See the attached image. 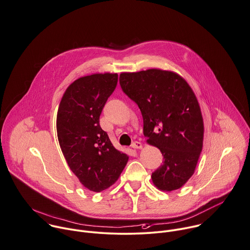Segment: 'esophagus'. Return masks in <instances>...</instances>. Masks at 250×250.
I'll return each instance as SVG.
<instances>
[{"mask_svg": "<svg viewBox=\"0 0 250 250\" xmlns=\"http://www.w3.org/2000/svg\"><path fill=\"white\" fill-rule=\"evenodd\" d=\"M131 147L133 148V149H142V143H140V142H138V141H135V142H133L132 144H131Z\"/></svg>", "mask_w": 250, "mask_h": 250, "instance_id": "34e87169", "label": "esophagus"}]
</instances>
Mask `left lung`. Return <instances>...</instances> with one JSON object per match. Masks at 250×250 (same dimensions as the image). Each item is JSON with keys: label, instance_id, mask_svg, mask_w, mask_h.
<instances>
[{"label": "left lung", "instance_id": "left-lung-1", "mask_svg": "<svg viewBox=\"0 0 250 250\" xmlns=\"http://www.w3.org/2000/svg\"><path fill=\"white\" fill-rule=\"evenodd\" d=\"M120 84L139 107L147 143L160 149L163 165L152 173L161 191L181 188L195 172L204 143L200 104L184 78L172 71L123 72Z\"/></svg>", "mask_w": 250, "mask_h": 250}]
</instances>
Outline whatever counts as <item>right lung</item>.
I'll use <instances>...</instances> for the list:
<instances>
[{
  "label": "right lung",
  "instance_id": "1",
  "mask_svg": "<svg viewBox=\"0 0 250 250\" xmlns=\"http://www.w3.org/2000/svg\"><path fill=\"white\" fill-rule=\"evenodd\" d=\"M118 83L117 73H97L74 81L65 90L56 117L64 158L79 181L99 193L120 177L128 156L117 150L99 125L102 109Z\"/></svg>",
  "mask_w": 250,
  "mask_h": 250
}]
</instances>
